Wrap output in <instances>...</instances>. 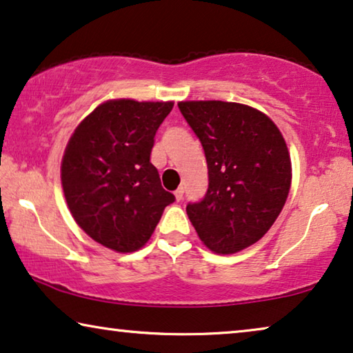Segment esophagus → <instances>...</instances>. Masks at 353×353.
Returning a JSON list of instances; mask_svg holds the SVG:
<instances>
[{
    "label": "esophagus",
    "instance_id": "esophagus-1",
    "mask_svg": "<svg viewBox=\"0 0 353 353\" xmlns=\"http://www.w3.org/2000/svg\"><path fill=\"white\" fill-rule=\"evenodd\" d=\"M183 194H185V190H183V186L176 188V191H175V197H176V201H178V202H180V201L183 199Z\"/></svg>",
    "mask_w": 353,
    "mask_h": 353
}]
</instances>
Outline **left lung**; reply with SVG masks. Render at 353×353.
<instances>
[{
    "instance_id": "1",
    "label": "left lung",
    "mask_w": 353,
    "mask_h": 353,
    "mask_svg": "<svg viewBox=\"0 0 353 353\" xmlns=\"http://www.w3.org/2000/svg\"><path fill=\"white\" fill-rule=\"evenodd\" d=\"M180 112L199 138L209 168L204 199L186 205L202 243L239 252L272 228L291 188L281 132L260 110L225 101H185Z\"/></svg>"
}]
</instances>
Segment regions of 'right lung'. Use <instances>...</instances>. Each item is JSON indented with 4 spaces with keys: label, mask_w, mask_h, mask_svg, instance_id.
I'll return each mask as SVG.
<instances>
[{
    "label": "right lung",
    "mask_w": 353,
    "mask_h": 353,
    "mask_svg": "<svg viewBox=\"0 0 353 353\" xmlns=\"http://www.w3.org/2000/svg\"><path fill=\"white\" fill-rule=\"evenodd\" d=\"M172 108V101H108L70 137L62 190L77 225L96 243L117 252L138 250L175 202L151 163L154 137Z\"/></svg>",
    "instance_id": "add662e5"
}]
</instances>
